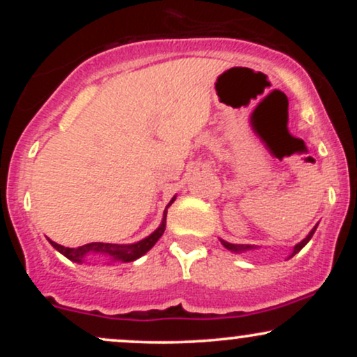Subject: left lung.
<instances>
[{"mask_svg":"<svg viewBox=\"0 0 357 357\" xmlns=\"http://www.w3.org/2000/svg\"><path fill=\"white\" fill-rule=\"evenodd\" d=\"M315 228H317V227H315ZM315 228H314V230H312V231H310V233H309V235H307V238H304V240H302V241H301V243H298V245H296V248H294L292 255H290V257H294V255H296V253H297V252H301V250L305 247V245H307V241H309L310 238H312V235H314ZM221 243H223V245H225V247H227L228 250H231V252H243V250L253 248V247H250V245H233V243H228V241H223V240H221Z\"/></svg>","mask_w":357,"mask_h":357,"instance_id":"8db88e82","label":"left lung"}]
</instances>
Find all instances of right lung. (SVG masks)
<instances>
[{
	"label": "right lung",
	"mask_w": 357,
	"mask_h": 357,
	"mask_svg": "<svg viewBox=\"0 0 357 357\" xmlns=\"http://www.w3.org/2000/svg\"><path fill=\"white\" fill-rule=\"evenodd\" d=\"M174 202V198L171 199V203ZM171 203L166 206L165 211V218H162L161 227L155 230L153 235H149L147 238L137 241L134 245H114V243H100V241H93V243H87L82 245V247H75V248H68V247H61V245L55 243V241L50 240L52 247L56 248L61 255H65L68 260L72 261H82L85 255L89 253H100V255H109L114 260H122V261H132L136 258L142 257L146 252H149L151 248L154 247L155 241L162 236V233L166 230V215H167V208L171 206Z\"/></svg>",
	"instance_id": "obj_1"
}]
</instances>
